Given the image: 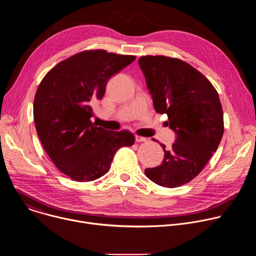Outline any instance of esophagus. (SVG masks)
Here are the masks:
<instances>
[{
    "label": "esophagus",
    "instance_id": "1",
    "mask_svg": "<svg viewBox=\"0 0 256 256\" xmlns=\"http://www.w3.org/2000/svg\"><path fill=\"white\" fill-rule=\"evenodd\" d=\"M147 140V138L144 136H136V142H146Z\"/></svg>",
    "mask_w": 256,
    "mask_h": 256
}]
</instances>
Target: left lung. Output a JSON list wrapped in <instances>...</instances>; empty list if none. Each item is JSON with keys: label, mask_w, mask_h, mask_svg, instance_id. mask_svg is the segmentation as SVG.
<instances>
[{"label": "left lung", "mask_w": 256, "mask_h": 256, "mask_svg": "<svg viewBox=\"0 0 256 256\" xmlns=\"http://www.w3.org/2000/svg\"><path fill=\"white\" fill-rule=\"evenodd\" d=\"M138 64L156 112L168 116L167 126L176 134L170 150L160 144L165 153L161 165L144 174L160 186H181L202 172L220 144L224 134L220 97L200 70L182 60L144 56Z\"/></svg>", "instance_id": "obj_1"}]
</instances>
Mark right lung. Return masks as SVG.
<instances>
[{
    "instance_id": "obj_1",
    "label": "right lung",
    "mask_w": 256,
    "mask_h": 256,
    "mask_svg": "<svg viewBox=\"0 0 256 256\" xmlns=\"http://www.w3.org/2000/svg\"><path fill=\"white\" fill-rule=\"evenodd\" d=\"M134 56L92 50L54 66L40 82L33 102L38 136L56 167L75 181H93L110 169L114 154L134 142L128 130L112 132L91 120L92 105L105 94L112 76Z\"/></svg>"
}]
</instances>
